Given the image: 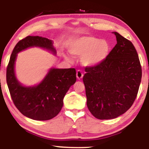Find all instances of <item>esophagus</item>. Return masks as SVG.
Segmentation results:
<instances>
[{
  "mask_svg": "<svg viewBox=\"0 0 149 149\" xmlns=\"http://www.w3.org/2000/svg\"><path fill=\"white\" fill-rule=\"evenodd\" d=\"M83 74L82 72V71H81V70H78L77 71V78L79 79V80H80V79H81L83 78Z\"/></svg>",
  "mask_w": 149,
  "mask_h": 149,
  "instance_id": "esophagus-1",
  "label": "esophagus"
}]
</instances>
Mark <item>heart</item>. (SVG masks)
Segmentation results:
<instances>
[{"label":"heart","mask_w":149,"mask_h":149,"mask_svg":"<svg viewBox=\"0 0 149 149\" xmlns=\"http://www.w3.org/2000/svg\"><path fill=\"white\" fill-rule=\"evenodd\" d=\"M110 49L109 44L106 40L90 36H81L74 39L69 47L70 54L76 56H82V62L87 66H95L101 63L107 58ZM65 58L70 60L68 56Z\"/></svg>","instance_id":"heart-1"}]
</instances>
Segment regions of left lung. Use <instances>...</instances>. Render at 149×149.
Returning a JSON list of instances; mask_svg holds the SVG:
<instances>
[{
  "label": "left lung",
  "instance_id": "left-lung-1",
  "mask_svg": "<svg viewBox=\"0 0 149 149\" xmlns=\"http://www.w3.org/2000/svg\"><path fill=\"white\" fill-rule=\"evenodd\" d=\"M117 44L100 64L87 66L83 78L89 111L98 119L117 118L137 96L142 78L138 53L130 40L117 32Z\"/></svg>",
  "mask_w": 149,
  "mask_h": 149
}]
</instances>
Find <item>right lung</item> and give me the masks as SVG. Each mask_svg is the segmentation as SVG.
I'll use <instances>...</instances> for the list:
<instances>
[{"instance_id": "obj_1", "label": "right lung", "mask_w": 149, "mask_h": 149, "mask_svg": "<svg viewBox=\"0 0 149 149\" xmlns=\"http://www.w3.org/2000/svg\"><path fill=\"white\" fill-rule=\"evenodd\" d=\"M39 47L56 54L52 40L28 36L16 44L7 68V83L16 108L24 116L37 121L56 117L63 107V99L77 81L74 68H51L39 84L32 87L21 85L16 79L14 66L17 54L28 47Z\"/></svg>"}]
</instances>
